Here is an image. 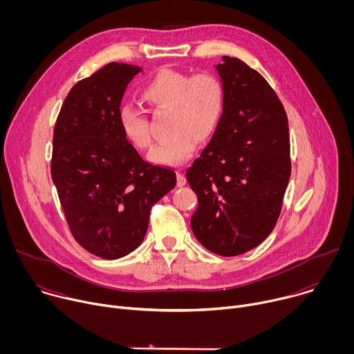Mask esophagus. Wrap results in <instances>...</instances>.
Wrapping results in <instances>:
<instances>
[{"label": "esophagus", "mask_w": 354, "mask_h": 354, "mask_svg": "<svg viewBox=\"0 0 354 354\" xmlns=\"http://www.w3.org/2000/svg\"><path fill=\"white\" fill-rule=\"evenodd\" d=\"M176 183H178V186H179V187H182V186H185V185H186V176H185L180 171H178V175H176Z\"/></svg>", "instance_id": "1"}]
</instances>
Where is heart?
I'll return each instance as SVG.
<instances>
[{
  "label": "heart",
  "mask_w": 354,
  "mask_h": 354,
  "mask_svg": "<svg viewBox=\"0 0 354 354\" xmlns=\"http://www.w3.org/2000/svg\"><path fill=\"white\" fill-rule=\"evenodd\" d=\"M140 96L154 113H169L167 131L171 134L157 145L149 160L161 165H180L196 148L216 133L224 112V86L213 73L187 74L178 70H160L140 91ZM123 137L137 149L153 145L149 122L133 106L119 115Z\"/></svg>",
  "instance_id": "b5f03b06"
}]
</instances>
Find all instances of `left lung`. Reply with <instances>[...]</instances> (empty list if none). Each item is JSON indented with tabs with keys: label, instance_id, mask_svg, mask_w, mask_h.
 I'll return each instance as SVG.
<instances>
[{
	"label": "left lung",
	"instance_id": "8db88e82",
	"mask_svg": "<svg viewBox=\"0 0 354 354\" xmlns=\"http://www.w3.org/2000/svg\"><path fill=\"white\" fill-rule=\"evenodd\" d=\"M224 112L203 153L186 171L198 206L190 225L221 257L254 249L273 231L291 174L286 111L269 82L242 60L217 64Z\"/></svg>",
	"mask_w": 354,
	"mask_h": 354
}]
</instances>
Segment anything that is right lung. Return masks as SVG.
I'll return each instance as SVG.
<instances>
[{"label":"right lung","instance_id":"obj_1","mask_svg":"<svg viewBox=\"0 0 354 354\" xmlns=\"http://www.w3.org/2000/svg\"><path fill=\"white\" fill-rule=\"evenodd\" d=\"M141 67L109 63L66 96L53 133L52 179L74 239L119 259L145 236L151 207L176 185L171 168L145 162L123 137L119 115Z\"/></svg>","mask_w":354,"mask_h":354}]
</instances>
